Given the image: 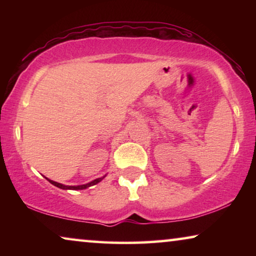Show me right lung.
Returning a JSON list of instances; mask_svg holds the SVG:
<instances>
[{
  "instance_id": "1",
  "label": "right lung",
  "mask_w": 256,
  "mask_h": 256,
  "mask_svg": "<svg viewBox=\"0 0 256 256\" xmlns=\"http://www.w3.org/2000/svg\"><path fill=\"white\" fill-rule=\"evenodd\" d=\"M106 177V174H104V177H100V178H96V180H94L92 182H90V183L87 184H82V185H64V184H60V183H57V182L54 180H48V178H46V180L50 182L51 184H54V186H57L59 188H62V190H85V188H90V186H93V185H96L98 183H100L101 180H104V178Z\"/></svg>"
}]
</instances>
